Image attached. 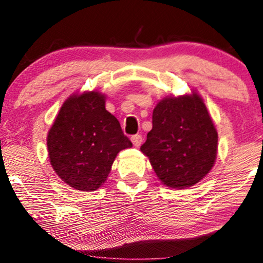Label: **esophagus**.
<instances>
[{"label": "esophagus", "mask_w": 263, "mask_h": 263, "mask_svg": "<svg viewBox=\"0 0 263 263\" xmlns=\"http://www.w3.org/2000/svg\"><path fill=\"white\" fill-rule=\"evenodd\" d=\"M131 142L132 144H134L136 148H139V146L142 145V142H143V137L141 135H135L131 137Z\"/></svg>", "instance_id": "34e87169"}]
</instances>
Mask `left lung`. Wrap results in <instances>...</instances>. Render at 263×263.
<instances>
[{
  "instance_id": "8db88e82",
  "label": "left lung",
  "mask_w": 263,
  "mask_h": 263,
  "mask_svg": "<svg viewBox=\"0 0 263 263\" xmlns=\"http://www.w3.org/2000/svg\"><path fill=\"white\" fill-rule=\"evenodd\" d=\"M141 152L171 189L194 186L211 172L218 155V131L197 91L157 102Z\"/></svg>"
}]
</instances>
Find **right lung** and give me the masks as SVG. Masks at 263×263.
<instances>
[{"mask_svg":"<svg viewBox=\"0 0 263 263\" xmlns=\"http://www.w3.org/2000/svg\"><path fill=\"white\" fill-rule=\"evenodd\" d=\"M48 156L59 178L73 189L95 191L109 176L121 150L132 143L97 90L67 97L47 137Z\"/></svg>","mask_w":263,"mask_h":263,"instance_id":"obj_1","label":"right lung"}]
</instances>
